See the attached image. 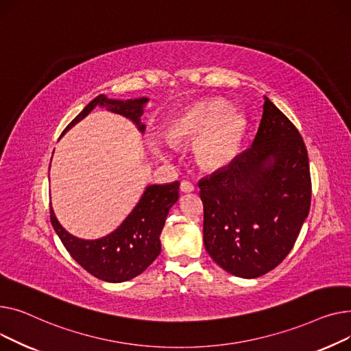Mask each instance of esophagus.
<instances>
[{
	"label": "esophagus",
	"mask_w": 351,
	"mask_h": 351,
	"mask_svg": "<svg viewBox=\"0 0 351 351\" xmlns=\"http://www.w3.org/2000/svg\"><path fill=\"white\" fill-rule=\"evenodd\" d=\"M194 184L191 182V181H189V180H184V181H181V185H180V190L182 191V193H193L194 191Z\"/></svg>",
	"instance_id": "34e87169"
}]
</instances>
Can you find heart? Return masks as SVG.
<instances>
[{"label": "heart", "mask_w": 351, "mask_h": 351, "mask_svg": "<svg viewBox=\"0 0 351 351\" xmlns=\"http://www.w3.org/2000/svg\"><path fill=\"white\" fill-rule=\"evenodd\" d=\"M246 121L218 99L201 100L182 109L167 126L174 146L195 143L194 157L204 170H219L237 156Z\"/></svg>", "instance_id": "b5f03b06"}]
</instances>
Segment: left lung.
Instances as JSON below:
<instances>
[{
  "instance_id": "1",
  "label": "left lung",
  "mask_w": 351,
  "mask_h": 351,
  "mask_svg": "<svg viewBox=\"0 0 351 351\" xmlns=\"http://www.w3.org/2000/svg\"><path fill=\"white\" fill-rule=\"evenodd\" d=\"M204 245L231 275L259 278L293 248L311 210L312 180L304 141L265 97L252 146L199 182Z\"/></svg>"
}]
</instances>
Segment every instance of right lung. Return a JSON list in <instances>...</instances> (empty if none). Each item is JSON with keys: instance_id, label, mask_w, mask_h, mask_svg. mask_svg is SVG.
<instances>
[{"instance_id": "add662e5", "label": "right lung", "mask_w": 351, "mask_h": 351, "mask_svg": "<svg viewBox=\"0 0 351 351\" xmlns=\"http://www.w3.org/2000/svg\"><path fill=\"white\" fill-rule=\"evenodd\" d=\"M147 100V97H141L121 101L100 95L69 123L64 133L86 117L96 106H106L108 110L133 120L143 132L144 125L140 123V117L143 105ZM178 181L149 185L132 214L114 232L101 239L85 241L71 235L62 228L52 208L51 222L66 251L85 271L100 280L126 282L146 271L160 255V234L170 208L178 199Z\"/></svg>"}]
</instances>
